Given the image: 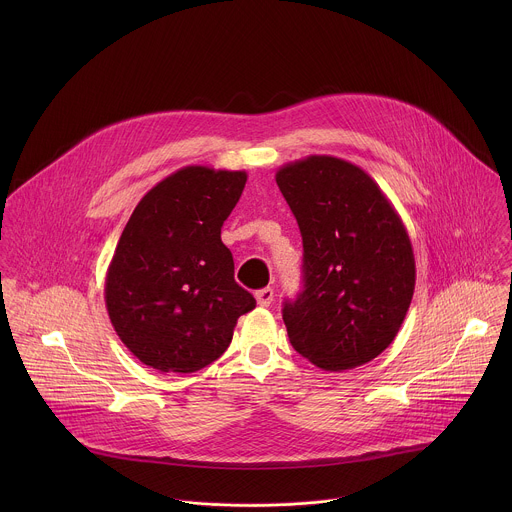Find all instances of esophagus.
<instances>
[{
  "label": "esophagus",
  "instance_id": "obj_1",
  "mask_svg": "<svg viewBox=\"0 0 512 512\" xmlns=\"http://www.w3.org/2000/svg\"><path fill=\"white\" fill-rule=\"evenodd\" d=\"M256 301H258V305H262V307H270L272 301H274V290H272V288L258 290V292H256Z\"/></svg>",
  "mask_w": 512,
  "mask_h": 512
}]
</instances>
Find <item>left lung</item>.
<instances>
[{"label": "left lung", "mask_w": 512, "mask_h": 512, "mask_svg": "<svg viewBox=\"0 0 512 512\" xmlns=\"http://www.w3.org/2000/svg\"><path fill=\"white\" fill-rule=\"evenodd\" d=\"M276 183L303 238V292L282 309L293 349L331 372L365 365L394 341L414 295L408 230L351 161L309 155Z\"/></svg>", "instance_id": "obj_1"}]
</instances>
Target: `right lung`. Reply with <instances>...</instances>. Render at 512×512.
I'll return each instance as SVG.
<instances>
[{"label": "right lung", "instance_id": "add662e5", "mask_svg": "<svg viewBox=\"0 0 512 512\" xmlns=\"http://www.w3.org/2000/svg\"><path fill=\"white\" fill-rule=\"evenodd\" d=\"M246 179V171L187 165L134 209L104 299L120 341L144 365L187 374L215 363L238 317L256 307L234 282V260L220 240Z\"/></svg>", "mask_w": 512, "mask_h": 512}]
</instances>
